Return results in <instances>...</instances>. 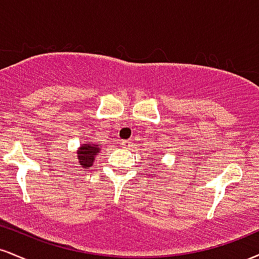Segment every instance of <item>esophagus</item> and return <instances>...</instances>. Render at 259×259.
<instances>
[{"instance_id": "1", "label": "esophagus", "mask_w": 259, "mask_h": 259, "mask_svg": "<svg viewBox=\"0 0 259 259\" xmlns=\"http://www.w3.org/2000/svg\"><path fill=\"white\" fill-rule=\"evenodd\" d=\"M120 144L124 148H129L130 146H132V141H129V140H121Z\"/></svg>"}]
</instances>
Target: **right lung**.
<instances>
[{"label": "right lung", "instance_id": "add662e5", "mask_svg": "<svg viewBox=\"0 0 259 259\" xmlns=\"http://www.w3.org/2000/svg\"><path fill=\"white\" fill-rule=\"evenodd\" d=\"M99 145H94V144H85L84 146L80 147L79 152H78V158H79V163L82 168L88 169L90 168V165H92L94 163L95 157L97 156V153L100 152L99 151Z\"/></svg>", "mask_w": 259, "mask_h": 259}]
</instances>
